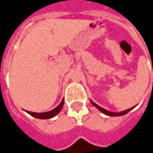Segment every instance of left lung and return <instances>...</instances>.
<instances>
[{
  "instance_id": "1",
  "label": "left lung",
  "mask_w": 153,
  "mask_h": 153,
  "mask_svg": "<svg viewBox=\"0 0 153 153\" xmlns=\"http://www.w3.org/2000/svg\"><path fill=\"white\" fill-rule=\"evenodd\" d=\"M90 101H91V104L93 105L94 107H96V108H97L98 110L100 111H101L102 114H106V115H108V116H111V117H116V116H122V115H124V114H127L129 111H130L131 110H133L135 107H131V108H129V109H127L126 110V111H121V112H111V111H107V110L104 109V108H102V107H101L100 106H99V105H97L96 103H95V102H93V101H91V100H90Z\"/></svg>"
}]
</instances>
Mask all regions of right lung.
Here are the masks:
<instances>
[{"mask_svg":"<svg viewBox=\"0 0 153 153\" xmlns=\"http://www.w3.org/2000/svg\"><path fill=\"white\" fill-rule=\"evenodd\" d=\"M63 105H64V99L62 100V102H60L59 105L56 107L54 109L51 110L50 111H47V112H43V113H36V112H31V111H26L27 113L29 114L30 115H31L32 117H35L36 118H39V119H49V118H53L54 116H56L57 114L59 113L61 110L62 109L63 107Z\"/></svg>","mask_w":153,"mask_h":153,"instance_id":"add662e5","label":"right lung"}]
</instances>
